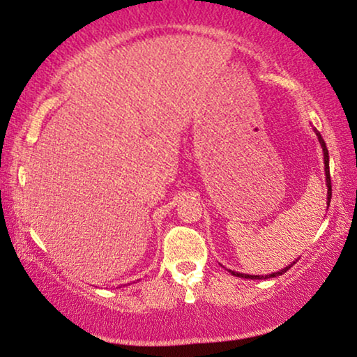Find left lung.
<instances>
[{"mask_svg":"<svg viewBox=\"0 0 357 357\" xmlns=\"http://www.w3.org/2000/svg\"><path fill=\"white\" fill-rule=\"evenodd\" d=\"M314 131H315V135H317V138H319V143H320V146H321V151H324V164H325V180H326V188H328V195H326V199H328V206H330V202H331V178H330V158H328V149H326V144H325V141H324V138H321V135L319 133V131H317L315 128H314ZM297 261V260H296ZM296 261H292L289 266H286V268H282V270H280V271H276V273H271V275H265V276H260V275H242V273H237V271H232V270H229V273H231V275H234V276H237V278H245V280H266V278H276V276H281V275H284V273L289 270V268L294 265Z\"/></svg>","mask_w":357,"mask_h":357,"instance_id":"8db88e82","label":"left lung"}]
</instances>
